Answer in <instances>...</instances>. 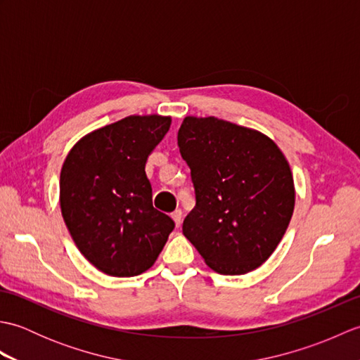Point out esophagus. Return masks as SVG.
I'll return each mask as SVG.
<instances>
[{
	"mask_svg": "<svg viewBox=\"0 0 360 360\" xmlns=\"http://www.w3.org/2000/svg\"><path fill=\"white\" fill-rule=\"evenodd\" d=\"M172 219L174 221V226L179 227L181 223H182V212H181V210H174V212L172 213Z\"/></svg>",
	"mask_w": 360,
	"mask_h": 360,
	"instance_id": "esophagus-1",
	"label": "esophagus"
}]
</instances>
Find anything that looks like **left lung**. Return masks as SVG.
Wrapping results in <instances>:
<instances>
[{
    "label": "left lung",
    "mask_w": 360,
    "mask_h": 360,
    "mask_svg": "<svg viewBox=\"0 0 360 360\" xmlns=\"http://www.w3.org/2000/svg\"><path fill=\"white\" fill-rule=\"evenodd\" d=\"M178 147L196 195L182 233L215 272L255 271L277 249L294 212L286 156L258 129L213 116L182 120Z\"/></svg>",
    "instance_id": "1"
}]
</instances>
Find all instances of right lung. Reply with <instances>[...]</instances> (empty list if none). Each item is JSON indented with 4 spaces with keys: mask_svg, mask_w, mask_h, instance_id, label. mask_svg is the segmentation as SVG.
<instances>
[{
    "mask_svg": "<svg viewBox=\"0 0 360 360\" xmlns=\"http://www.w3.org/2000/svg\"><path fill=\"white\" fill-rule=\"evenodd\" d=\"M170 116L133 114L75 142L60 172V210L75 246L98 271L134 277L155 264L173 219L153 207L145 164Z\"/></svg>",
    "mask_w": 360,
    "mask_h": 360,
    "instance_id": "obj_1",
    "label": "right lung"
}]
</instances>
